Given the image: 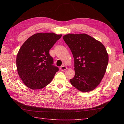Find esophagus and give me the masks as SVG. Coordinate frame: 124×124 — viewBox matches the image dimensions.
<instances>
[{
	"mask_svg": "<svg viewBox=\"0 0 124 124\" xmlns=\"http://www.w3.org/2000/svg\"><path fill=\"white\" fill-rule=\"evenodd\" d=\"M67 69V67L66 66H65V65H63V66H62L60 68V70L61 71H65Z\"/></svg>",
	"mask_w": 124,
	"mask_h": 124,
	"instance_id": "34e87169",
	"label": "esophagus"
}]
</instances>
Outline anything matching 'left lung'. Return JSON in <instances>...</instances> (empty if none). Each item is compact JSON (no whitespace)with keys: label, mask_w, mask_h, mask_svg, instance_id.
I'll return each mask as SVG.
<instances>
[{"label":"left lung","mask_w":124,"mask_h":124,"mask_svg":"<svg viewBox=\"0 0 124 124\" xmlns=\"http://www.w3.org/2000/svg\"><path fill=\"white\" fill-rule=\"evenodd\" d=\"M75 60V75L70 83L79 91H93L103 78L109 61L106 47L85 33H69L63 37Z\"/></svg>","instance_id":"left-lung-1"}]
</instances>
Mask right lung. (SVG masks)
Listing matches in <instances>:
<instances>
[{
	"instance_id": "add662e5",
	"label": "right lung",
	"mask_w": 124,
	"mask_h": 124,
	"mask_svg": "<svg viewBox=\"0 0 124 124\" xmlns=\"http://www.w3.org/2000/svg\"><path fill=\"white\" fill-rule=\"evenodd\" d=\"M62 35L37 33L30 37L21 47L16 56L18 74L24 85L40 89L51 82L59 68L53 65L49 50Z\"/></svg>"
}]
</instances>
